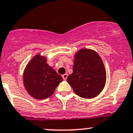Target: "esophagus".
<instances>
[{
  "label": "esophagus",
  "mask_w": 133,
  "mask_h": 133,
  "mask_svg": "<svg viewBox=\"0 0 133 133\" xmlns=\"http://www.w3.org/2000/svg\"><path fill=\"white\" fill-rule=\"evenodd\" d=\"M68 74H64V75H62V78H63V79H64V80H66L67 79V78H68Z\"/></svg>",
  "instance_id": "esophagus-1"
}]
</instances>
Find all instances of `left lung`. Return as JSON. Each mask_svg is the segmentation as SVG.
Here are the masks:
<instances>
[{
    "label": "left lung",
    "mask_w": 133,
    "mask_h": 133,
    "mask_svg": "<svg viewBox=\"0 0 133 133\" xmlns=\"http://www.w3.org/2000/svg\"><path fill=\"white\" fill-rule=\"evenodd\" d=\"M106 74L98 54L90 49H81L75 54L73 74L67 78L77 95L92 98L98 95L105 86Z\"/></svg>",
    "instance_id": "obj_1"
}]
</instances>
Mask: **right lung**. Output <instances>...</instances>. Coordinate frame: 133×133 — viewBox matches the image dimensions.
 <instances>
[{
    "instance_id": "add662e5",
    "label": "right lung",
    "mask_w": 133,
    "mask_h": 133,
    "mask_svg": "<svg viewBox=\"0 0 133 133\" xmlns=\"http://www.w3.org/2000/svg\"><path fill=\"white\" fill-rule=\"evenodd\" d=\"M46 59L39 54L28 63L23 74V84L34 98L43 100L53 95L62 77L47 64Z\"/></svg>"
}]
</instances>
